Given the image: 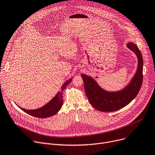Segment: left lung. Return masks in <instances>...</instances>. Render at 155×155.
Here are the masks:
<instances>
[{"mask_svg":"<svg viewBox=\"0 0 155 155\" xmlns=\"http://www.w3.org/2000/svg\"><path fill=\"white\" fill-rule=\"evenodd\" d=\"M128 48L137 57V69L127 86L117 91L103 89L91 77L81 74L87 98L91 106L101 112H114L121 109L131 103L137 96L143 81V57L137 46L132 42L127 45Z\"/></svg>","mask_w":155,"mask_h":155,"instance_id":"left-lung-1","label":"left lung"}]
</instances>
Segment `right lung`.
<instances>
[{
	"label": "right lung",
	"mask_w": 155,
	"mask_h": 155,
	"mask_svg": "<svg viewBox=\"0 0 155 155\" xmlns=\"http://www.w3.org/2000/svg\"><path fill=\"white\" fill-rule=\"evenodd\" d=\"M72 78L67 81L61 87V91H58L57 94L46 104L43 107L34 109L27 110L22 108L18 106L24 112L37 118H48L56 114L61 109L63 104L62 91L67 87V86L71 82Z\"/></svg>",
	"instance_id": "obj_1"
}]
</instances>
